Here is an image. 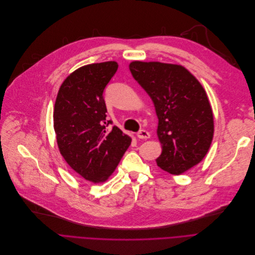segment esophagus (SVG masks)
Wrapping results in <instances>:
<instances>
[{
	"label": "esophagus",
	"instance_id": "1",
	"mask_svg": "<svg viewBox=\"0 0 255 255\" xmlns=\"http://www.w3.org/2000/svg\"><path fill=\"white\" fill-rule=\"evenodd\" d=\"M137 137L140 138V139H148L150 137V134L145 129H140L138 132H137Z\"/></svg>",
	"mask_w": 255,
	"mask_h": 255
}]
</instances>
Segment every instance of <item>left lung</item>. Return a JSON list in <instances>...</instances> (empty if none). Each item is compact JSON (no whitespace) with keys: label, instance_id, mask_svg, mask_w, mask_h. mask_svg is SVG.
Here are the masks:
<instances>
[{"label":"left lung","instance_id":"obj_1","mask_svg":"<svg viewBox=\"0 0 255 255\" xmlns=\"http://www.w3.org/2000/svg\"><path fill=\"white\" fill-rule=\"evenodd\" d=\"M129 70L159 118L157 166L174 175L186 172L203 160L214 136L213 110L202 85L177 64L134 61Z\"/></svg>","mask_w":255,"mask_h":255}]
</instances>
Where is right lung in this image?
I'll return each instance as SVG.
<instances>
[{
	"label": "right lung",
	"instance_id": "right-lung-1",
	"mask_svg": "<svg viewBox=\"0 0 255 255\" xmlns=\"http://www.w3.org/2000/svg\"><path fill=\"white\" fill-rule=\"evenodd\" d=\"M115 61L82 66L64 80L54 108V128L60 153L82 177L106 181L131 139L107 120L104 90L117 71Z\"/></svg>",
	"mask_w": 255,
	"mask_h": 255
}]
</instances>
